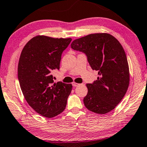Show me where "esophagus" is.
Instances as JSON below:
<instances>
[{
	"mask_svg": "<svg viewBox=\"0 0 147 147\" xmlns=\"http://www.w3.org/2000/svg\"><path fill=\"white\" fill-rule=\"evenodd\" d=\"M72 85H73L74 86H78V85H79V83H78L74 82L73 83H72Z\"/></svg>",
	"mask_w": 147,
	"mask_h": 147,
	"instance_id": "34e87169",
	"label": "esophagus"
}]
</instances>
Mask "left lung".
I'll return each instance as SVG.
<instances>
[{
  "instance_id": "obj_1",
  "label": "left lung",
  "mask_w": 147,
  "mask_h": 147,
  "mask_svg": "<svg viewBox=\"0 0 147 147\" xmlns=\"http://www.w3.org/2000/svg\"><path fill=\"white\" fill-rule=\"evenodd\" d=\"M71 47L86 55L97 80L86 84L83 102L86 109L98 114L113 110L126 94L129 71L125 51L117 38L108 33H94L74 40Z\"/></svg>"
}]
</instances>
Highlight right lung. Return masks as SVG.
<instances>
[{"label":"right lung","instance_id":"1","mask_svg":"<svg viewBox=\"0 0 147 147\" xmlns=\"http://www.w3.org/2000/svg\"><path fill=\"white\" fill-rule=\"evenodd\" d=\"M71 38L44 35L32 38L21 51L18 79L26 102L38 114L53 118L64 111L71 84L54 83L51 72L59 69L62 52Z\"/></svg>","mask_w":147,"mask_h":147}]
</instances>
